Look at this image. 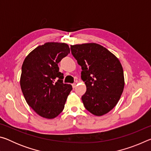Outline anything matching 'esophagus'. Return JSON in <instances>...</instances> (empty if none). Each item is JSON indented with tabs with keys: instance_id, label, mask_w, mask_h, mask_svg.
<instances>
[{
	"instance_id": "34e87169",
	"label": "esophagus",
	"mask_w": 151,
	"mask_h": 151,
	"mask_svg": "<svg viewBox=\"0 0 151 151\" xmlns=\"http://www.w3.org/2000/svg\"><path fill=\"white\" fill-rule=\"evenodd\" d=\"M72 86H73V88H75L76 86V83H73V84H72Z\"/></svg>"
}]
</instances>
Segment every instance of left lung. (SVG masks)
<instances>
[{
    "label": "left lung",
    "mask_w": 151,
    "mask_h": 151,
    "mask_svg": "<svg viewBox=\"0 0 151 151\" xmlns=\"http://www.w3.org/2000/svg\"><path fill=\"white\" fill-rule=\"evenodd\" d=\"M71 53L81 66V78L86 86L81 99L85 109L102 116L116 106L124 86V73L119 60L96 43L70 46Z\"/></svg>",
    "instance_id": "left-lung-1"
}]
</instances>
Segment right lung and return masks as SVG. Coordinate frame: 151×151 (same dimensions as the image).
I'll return each instance as SVG.
<instances>
[{
	"mask_svg": "<svg viewBox=\"0 0 151 151\" xmlns=\"http://www.w3.org/2000/svg\"><path fill=\"white\" fill-rule=\"evenodd\" d=\"M69 53L65 43L47 42L25 58L20 87L27 104L40 116L54 119L63 111L73 88L63 83L58 63Z\"/></svg>",
	"mask_w": 151,
	"mask_h": 151,
	"instance_id": "1",
	"label": "right lung"
}]
</instances>
